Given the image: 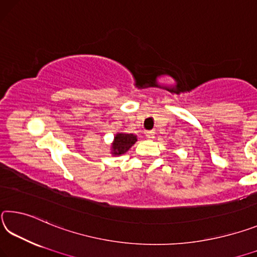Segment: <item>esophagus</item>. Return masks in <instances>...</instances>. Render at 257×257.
<instances>
[{
	"label": "esophagus",
	"instance_id": "34e87169",
	"mask_svg": "<svg viewBox=\"0 0 257 257\" xmlns=\"http://www.w3.org/2000/svg\"><path fill=\"white\" fill-rule=\"evenodd\" d=\"M146 137L148 138V139H150V140H151V139H154V138H155V132H153V131H148V132L146 133Z\"/></svg>",
	"mask_w": 257,
	"mask_h": 257
}]
</instances>
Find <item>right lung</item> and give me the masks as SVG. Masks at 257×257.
Masks as SVG:
<instances>
[{"mask_svg": "<svg viewBox=\"0 0 257 257\" xmlns=\"http://www.w3.org/2000/svg\"><path fill=\"white\" fill-rule=\"evenodd\" d=\"M138 141V137L132 133L118 132L113 137L112 144L110 145V154L112 156H120L136 144Z\"/></svg>", "mask_w": 257, "mask_h": 257, "instance_id": "right-lung-1", "label": "right lung"}]
</instances>
